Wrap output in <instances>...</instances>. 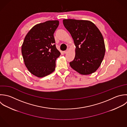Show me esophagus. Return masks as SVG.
I'll return each instance as SVG.
<instances>
[{"mask_svg":"<svg viewBox=\"0 0 127 127\" xmlns=\"http://www.w3.org/2000/svg\"><path fill=\"white\" fill-rule=\"evenodd\" d=\"M68 52H69V49H67L66 50L64 51H63V53H64V54H66V53H67Z\"/></svg>","mask_w":127,"mask_h":127,"instance_id":"esophagus-1","label":"esophagus"}]
</instances>
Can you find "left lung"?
Instances as JSON below:
<instances>
[{
	"label": "left lung",
	"mask_w": 127,
	"mask_h": 127,
	"mask_svg": "<svg viewBox=\"0 0 127 127\" xmlns=\"http://www.w3.org/2000/svg\"><path fill=\"white\" fill-rule=\"evenodd\" d=\"M76 46L75 57L70 62L72 68L82 75H89L99 67L105 55L103 36L97 27L87 20L64 19Z\"/></svg>",
	"instance_id": "8db88e82"
}]
</instances>
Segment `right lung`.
I'll use <instances>...</instances> for the list:
<instances>
[{"instance_id": "obj_1", "label": "right lung", "mask_w": 127, "mask_h": 127, "mask_svg": "<svg viewBox=\"0 0 127 127\" xmlns=\"http://www.w3.org/2000/svg\"><path fill=\"white\" fill-rule=\"evenodd\" d=\"M58 20L47 21L33 26L26 35L22 45L25 64L33 75L41 78L52 73L60 52L56 47L53 34Z\"/></svg>"}]
</instances>
